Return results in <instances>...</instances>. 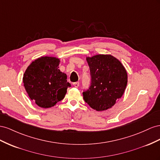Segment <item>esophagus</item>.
Wrapping results in <instances>:
<instances>
[{
	"instance_id": "34e87169",
	"label": "esophagus",
	"mask_w": 160,
	"mask_h": 160,
	"mask_svg": "<svg viewBox=\"0 0 160 160\" xmlns=\"http://www.w3.org/2000/svg\"><path fill=\"white\" fill-rule=\"evenodd\" d=\"M73 85H74V87L78 88L79 86V82H74V83H73Z\"/></svg>"
}]
</instances>
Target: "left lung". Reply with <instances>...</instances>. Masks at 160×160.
Instances as JSON below:
<instances>
[{
    "instance_id": "1",
    "label": "left lung",
    "mask_w": 160,
    "mask_h": 160,
    "mask_svg": "<svg viewBox=\"0 0 160 160\" xmlns=\"http://www.w3.org/2000/svg\"><path fill=\"white\" fill-rule=\"evenodd\" d=\"M91 75V85L83 92L84 101L97 111L115 105L125 92L127 73L122 63L111 54L86 57Z\"/></svg>"
}]
</instances>
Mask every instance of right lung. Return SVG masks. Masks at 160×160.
I'll use <instances>...</instances> for the list:
<instances>
[{"instance_id": "1", "label": "right lung", "mask_w": 160, "mask_h": 160, "mask_svg": "<svg viewBox=\"0 0 160 160\" xmlns=\"http://www.w3.org/2000/svg\"><path fill=\"white\" fill-rule=\"evenodd\" d=\"M60 60L56 57L42 56L32 62L22 78L27 93L39 107L47 108L60 101L70 84L67 76L59 69Z\"/></svg>"}]
</instances>
